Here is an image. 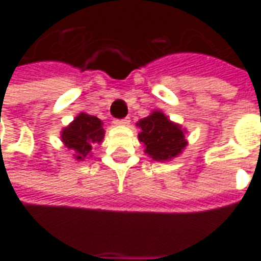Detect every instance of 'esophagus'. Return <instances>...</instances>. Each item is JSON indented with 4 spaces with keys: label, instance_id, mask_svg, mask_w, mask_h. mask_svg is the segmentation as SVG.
<instances>
[{
    "label": "esophagus",
    "instance_id": "obj_1",
    "mask_svg": "<svg viewBox=\"0 0 261 261\" xmlns=\"http://www.w3.org/2000/svg\"><path fill=\"white\" fill-rule=\"evenodd\" d=\"M116 125H128L130 124V120L128 119H121V120H114L113 121Z\"/></svg>",
    "mask_w": 261,
    "mask_h": 261
}]
</instances>
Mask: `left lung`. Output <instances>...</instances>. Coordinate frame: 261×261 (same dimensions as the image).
I'll return each mask as SVG.
<instances>
[{"label": "left lung", "mask_w": 261, "mask_h": 261, "mask_svg": "<svg viewBox=\"0 0 261 261\" xmlns=\"http://www.w3.org/2000/svg\"><path fill=\"white\" fill-rule=\"evenodd\" d=\"M137 125L141 128L138 140L144 144L145 153L153 161H170L187 145L185 130H181L179 124L172 123L159 110L140 120Z\"/></svg>", "instance_id": "obj_1"}]
</instances>
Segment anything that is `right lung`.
<instances>
[{"label": "right lung", "mask_w": 261, "mask_h": 261, "mask_svg": "<svg viewBox=\"0 0 261 261\" xmlns=\"http://www.w3.org/2000/svg\"><path fill=\"white\" fill-rule=\"evenodd\" d=\"M102 121L96 116L80 113L74 121L61 131V141L76 161H84L95 144H100L105 137Z\"/></svg>", "instance_id": "1"}]
</instances>
